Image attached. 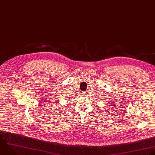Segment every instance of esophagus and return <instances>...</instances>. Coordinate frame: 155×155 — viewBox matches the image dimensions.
Segmentation results:
<instances>
[{
  "instance_id": "1",
  "label": "esophagus",
  "mask_w": 155,
  "mask_h": 155,
  "mask_svg": "<svg viewBox=\"0 0 155 155\" xmlns=\"http://www.w3.org/2000/svg\"><path fill=\"white\" fill-rule=\"evenodd\" d=\"M81 95H85L86 94V92H83V91H82V92H81Z\"/></svg>"
}]
</instances>
